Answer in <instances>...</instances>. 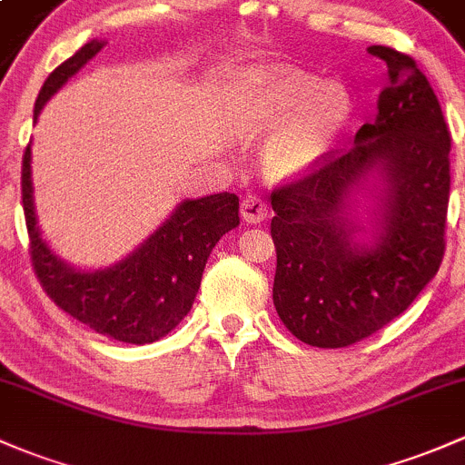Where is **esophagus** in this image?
<instances>
[{
  "label": "esophagus",
  "instance_id": "esophagus-1",
  "mask_svg": "<svg viewBox=\"0 0 465 465\" xmlns=\"http://www.w3.org/2000/svg\"><path fill=\"white\" fill-rule=\"evenodd\" d=\"M266 203L262 202L259 197H254V194H246L242 202V217L246 223H259L266 219Z\"/></svg>",
  "mask_w": 465,
  "mask_h": 465
}]
</instances>
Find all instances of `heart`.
I'll use <instances>...</instances> for the list:
<instances>
[{
    "label": "heart",
    "instance_id": "1",
    "mask_svg": "<svg viewBox=\"0 0 465 465\" xmlns=\"http://www.w3.org/2000/svg\"><path fill=\"white\" fill-rule=\"evenodd\" d=\"M352 114L346 86L294 68H252L232 91L234 137L263 142V168L272 179L294 182L317 171Z\"/></svg>",
    "mask_w": 465,
    "mask_h": 465
}]
</instances>
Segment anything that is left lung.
Segmentation results:
<instances>
[{
	"instance_id": "8db88e82",
	"label": "left lung",
	"mask_w": 465,
	"mask_h": 465,
	"mask_svg": "<svg viewBox=\"0 0 465 465\" xmlns=\"http://www.w3.org/2000/svg\"><path fill=\"white\" fill-rule=\"evenodd\" d=\"M377 114L319 171L271 194L272 302L308 346L346 348L399 317L437 274L450 197V133L426 74L386 46ZM371 199L364 217L358 199Z\"/></svg>"
}]
</instances>
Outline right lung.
<instances>
[{
    "label": "right lung",
    "mask_w": 465,
    "mask_h": 465,
    "mask_svg": "<svg viewBox=\"0 0 465 465\" xmlns=\"http://www.w3.org/2000/svg\"><path fill=\"white\" fill-rule=\"evenodd\" d=\"M104 46V39H91L48 74L35 102L33 122H37L48 99ZM31 162L28 143L22 163V203L33 266L48 297L104 337L134 346L166 337L191 312L214 243L239 226L237 194L183 199L171 217L126 257L111 266L82 271L59 257L44 239L35 211Z\"/></svg>",
    "instance_id": "right-lung-1"
}]
</instances>
